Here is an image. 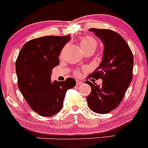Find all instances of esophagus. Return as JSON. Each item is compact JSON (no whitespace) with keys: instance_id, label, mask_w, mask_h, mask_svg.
<instances>
[{"instance_id":"1","label":"esophagus","mask_w":148,"mask_h":148,"mask_svg":"<svg viewBox=\"0 0 148 148\" xmlns=\"http://www.w3.org/2000/svg\"><path fill=\"white\" fill-rule=\"evenodd\" d=\"M83 83H84V82L82 81V80H79V79L77 80V85L82 84H83Z\"/></svg>"}]
</instances>
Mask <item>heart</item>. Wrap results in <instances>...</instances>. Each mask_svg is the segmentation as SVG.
I'll list each match as a JSON object with an SVG mask.
<instances>
[{"label": "heart", "mask_w": 148, "mask_h": 148, "mask_svg": "<svg viewBox=\"0 0 148 148\" xmlns=\"http://www.w3.org/2000/svg\"><path fill=\"white\" fill-rule=\"evenodd\" d=\"M80 46L82 48V49H86L89 47H95L97 46V41L95 38L91 36H84L79 41Z\"/></svg>", "instance_id": "obj_1"}]
</instances>
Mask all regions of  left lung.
<instances>
[{"instance_id":"obj_1","label":"left lung","mask_w":148,"mask_h":148,"mask_svg":"<svg viewBox=\"0 0 148 148\" xmlns=\"http://www.w3.org/2000/svg\"><path fill=\"white\" fill-rule=\"evenodd\" d=\"M89 31L102 41L104 45L103 57L99 67L91 77L102 79V85L86 81L92 88L86 97L92 111L107 114L115 109L130 84L133 70V55L125 40L117 33L109 29L89 28Z\"/></svg>"}]
</instances>
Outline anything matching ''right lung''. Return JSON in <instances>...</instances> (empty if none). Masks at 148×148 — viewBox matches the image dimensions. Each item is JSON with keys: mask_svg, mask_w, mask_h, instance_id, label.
Here are the masks:
<instances>
[{"mask_svg": "<svg viewBox=\"0 0 148 148\" xmlns=\"http://www.w3.org/2000/svg\"><path fill=\"white\" fill-rule=\"evenodd\" d=\"M71 37L49 36L28 41L16 63L18 86L34 111L50 117L63 107L66 92L76 85L73 78L51 83L52 69L59 65V56Z\"/></svg>", "mask_w": 148, "mask_h": 148, "instance_id": "1", "label": "right lung"}]
</instances>
